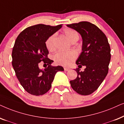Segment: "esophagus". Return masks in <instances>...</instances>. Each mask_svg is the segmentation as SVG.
I'll return each instance as SVG.
<instances>
[{
    "mask_svg": "<svg viewBox=\"0 0 124 124\" xmlns=\"http://www.w3.org/2000/svg\"><path fill=\"white\" fill-rule=\"evenodd\" d=\"M70 69L69 68H67V67H64V70L66 71H69Z\"/></svg>",
    "mask_w": 124,
    "mask_h": 124,
    "instance_id": "34e87169",
    "label": "esophagus"
}]
</instances>
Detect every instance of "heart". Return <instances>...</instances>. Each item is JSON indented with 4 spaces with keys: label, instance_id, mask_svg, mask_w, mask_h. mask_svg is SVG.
I'll list each match as a JSON object with an SVG mask.
<instances>
[{
    "label": "heart",
    "instance_id": "heart-1",
    "mask_svg": "<svg viewBox=\"0 0 124 124\" xmlns=\"http://www.w3.org/2000/svg\"><path fill=\"white\" fill-rule=\"evenodd\" d=\"M63 33L67 39L71 42L79 39L78 33L72 29L66 28L64 29ZM55 35L53 34L46 41V46L49 50L53 51L55 49ZM76 58L77 54L74 51H68L58 52L54 55L53 59L58 65L67 66L75 60Z\"/></svg>",
    "mask_w": 124,
    "mask_h": 124
}]
</instances>
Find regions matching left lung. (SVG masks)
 <instances>
[{
	"label": "left lung",
	"instance_id": "left-lung-1",
	"mask_svg": "<svg viewBox=\"0 0 124 124\" xmlns=\"http://www.w3.org/2000/svg\"><path fill=\"white\" fill-rule=\"evenodd\" d=\"M77 31L82 37V52L76 61L77 78L70 80L72 89L82 95L95 91L106 77L110 57V48L105 34L97 26L88 21L67 25ZM85 65L81 72L79 66Z\"/></svg>",
	"mask_w": 124,
	"mask_h": 124
}]
</instances>
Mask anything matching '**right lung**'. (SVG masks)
<instances>
[{
	"instance_id": "add662e5",
	"label": "right lung",
	"mask_w": 124,
	"mask_h": 124,
	"mask_svg": "<svg viewBox=\"0 0 124 124\" xmlns=\"http://www.w3.org/2000/svg\"><path fill=\"white\" fill-rule=\"evenodd\" d=\"M62 27L37 24L26 28L17 36L12 53V65L16 75L24 90L33 95H42L52 86L55 74L63 71L61 66H52L53 61L47 58L46 46L48 38ZM48 65L42 70L40 63Z\"/></svg>"
}]
</instances>
